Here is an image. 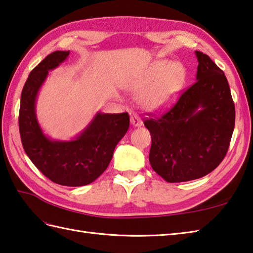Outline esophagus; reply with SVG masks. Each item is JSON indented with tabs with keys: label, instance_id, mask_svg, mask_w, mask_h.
<instances>
[{
	"label": "esophagus",
	"instance_id": "34e87169",
	"mask_svg": "<svg viewBox=\"0 0 253 253\" xmlns=\"http://www.w3.org/2000/svg\"><path fill=\"white\" fill-rule=\"evenodd\" d=\"M130 121H131V125H132L133 126H135V127H138V126H141L143 125V122H142V120H141V118L138 117L137 115H133V116H131V118H130Z\"/></svg>",
	"mask_w": 253,
	"mask_h": 253
}]
</instances>
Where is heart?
I'll return each mask as SVG.
<instances>
[{
  "mask_svg": "<svg viewBox=\"0 0 253 253\" xmlns=\"http://www.w3.org/2000/svg\"><path fill=\"white\" fill-rule=\"evenodd\" d=\"M185 82V69L180 62L161 60L153 63L130 85V90L141 95L140 102L154 112L167 110L176 101Z\"/></svg>",
  "mask_w": 253,
  "mask_h": 253,
  "instance_id": "1",
  "label": "heart"
}]
</instances>
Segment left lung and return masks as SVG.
Instances as JSON below:
<instances>
[{
    "label": "left lung",
    "instance_id": "1",
    "mask_svg": "<svg viewBox=\"0 0 253 253\" xmlns=\"http://www.w3.org/2000/svg\"><path fill=\"white\" fill-rule=\"evenodd\" d=\"M197 82L171 109L144 121L152 136L149 163L167 182L202 178L218 166L235 127V105L227 79L200 51Z\"/></svg>",
    "mask_w": 253,
    "mask_h": 253
}]
</instances>
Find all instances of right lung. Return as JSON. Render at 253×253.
<instances>
[{
	"instance_id": "right-lung-1",
	"label": "right lung",
	"mask_w": 253,
	"mask_h": 253,
	"mask_svg": "<svg viewBox=\"0 0 253 253\" xmlns=\"http://www.w3.org/2000/svg\"><path fill=\"white\" fill-rule=\"evenodd\" d=\"M70 51H54L30 72L20 97L19 133L30 161L45 177L61 185L82 187L100 176L117 144L126 135L130 118L125 113L98 111L83 131L70 141L52 140L41 128L36 101L49 72L68 59Z\"/></svg>"
}]
</instances>
